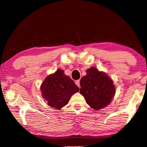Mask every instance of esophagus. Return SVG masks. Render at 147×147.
<instances>
[{
	"label": "esophagus",
	"mask_w": 147,
	"mask_h": 147,
	"mask_svg": "<svg viewBox=\"0 0 147 147\" xmlns=\"http://www.w3.org/2000/svg\"><path fill=\"white\" fill-rule=\"evenodd\" d=\"M75 84H76L77 86H78L79 88L80 87V80H78L75 81Z\"/></svg>",
	"instance_id": "esophagus-1"
}]
</instances>
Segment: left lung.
Instances as JSON below:
<instances>
[{
	"instance_id": "8db88e82",
	"label": "left lung",
	"mask_w": 147,
	"mask_h": 147,
	"mask_svg": "<svg viewBox=\"0 0 147 147\" xmlns=\"http://www.w3.org/2000/svg\"><path fill=\"white\" fill-rule=\"evenodd\" d=\"M80 94L86 103L96 110L107 106L115 94L113 82L104 72H99L96 67L86 70V75L80 80Z\"/></svg>"
}]
</instances>
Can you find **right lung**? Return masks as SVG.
<instances>
[{
	"label": "right lung",
	"instance_id": "right-lung-1",
	"mask_svg": "<svg viewBox=\"0 0 147 147\" xmlns=\"http://www.w3.org/2000/svg\"><path fill=\"white\" fill-rule=\"evenodd\" d=\"M42 95L51 107L60 110L68 102L79 88L69 76L64 74L63 70L58 69L49 75L42 83Z\"/></svg>",
	"mask_w": 147,
	"mask_h": 147
}]
</instances>
